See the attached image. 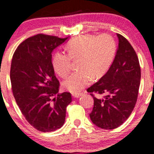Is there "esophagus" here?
Masks as SVG:
<instances>
[{"label": "esophagus", "mask_w": 154, "mask_h": 154, "mask_svg": "<svg viewBox=\"0 0 154 154\" xmlns=\"http://www.w3.org/2000/svg\"><path fill=\"white\" fill-rule=\"evenodd\" d=\"M72 96L74 98H79L81 96V94H72Z\"/></svg>", "instance_id": "obj_1"}]
</instances>
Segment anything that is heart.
<instances>
[{
  "label": "heart",
  "instance_id": "heart-1",
  "mask_svg": "<svg viewBox=\"0 0 154 154\" xmlns=\"http://www.w3.org/2000/svg\"><path fill=\"white\" fill-rule=\"evenodd\" d=\"M67 54L56 52L52 57L54 71L64 78L71 69L72 62L79 61L80 70L67 77L63 82L64 89L73 94H79L93 79L105 74L112 64L116 52V43L109 34L79 35L69 42L66 48Z\"/></svg>",
  "mask_w": 154,
  "mask_h": 154
}]
</instances>
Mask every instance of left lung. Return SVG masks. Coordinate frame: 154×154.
Returning a JSON list of instances; mask_svg holds the SVG:
<instances>
[{
  "instance_id": "obj_1",
  "label": "left lung",
  "mask_w": 154,
  "mask_h": 154,
  "mask_svg": "<svg viewBox=\"0 0 154 154\" xmlns=\"http://www.w3.org/2000/svg\"><path fill=\"white\" fill-rule=\"evenodd\" d=\"M119 38L115 59L105 75L88 88L94 99L90 119L97 127L112 130L121 125L131 114L137 100L141 69L134 48L123 35ZM94 93L105 94L102 99Z\"/></svg>"
}]
</instances>
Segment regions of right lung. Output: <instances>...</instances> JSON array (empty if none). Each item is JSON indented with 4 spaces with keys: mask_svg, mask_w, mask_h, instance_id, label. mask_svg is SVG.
<instances>
[{
    "mask_svg": "<svg viewBox=\"0 0 154 154\" xmlns=\"http://www.w3.org/2000/svg\"><path fill=\"white\" fill-rule=\"evenodd\" d=\"M68 38L39 33L18 46L10 67L12 90L21 112L37 130L52 132L64 125L70 92L59 94L52 52Z\"/></svg>",
    "mask_w": 154,
    "mask_h": 154,
    "instance_id": "add662e5",
    "label": "right lung"
}]
</instances>
